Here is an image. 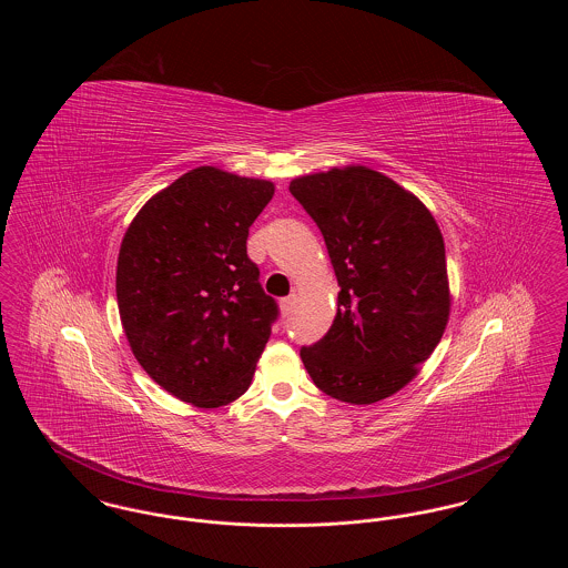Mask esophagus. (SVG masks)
Wrapping results in <instances>:
<instances>
[{
  "label": "esophagus",
  "instance_id": "34e87169",
  "mask_svg": "<svg viewBox=\"0 0 568 568\" xmlns=\"http://www.w3.org/2000/svg\"><path fill=\"white\" fill-rule=\"evenodd\" d=\"M294 306H296V296H287L281 300V311L285 317H290L294 313Z\"/></svg>",
  "mask_w": 568,
  "mask_h": 568
}]
</instances>
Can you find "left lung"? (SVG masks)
Wrapping results in <instances>:
<instances>
[{"label":"left lung","mask_w":568,"mask_h":568,"mask_svg":"<svg viewBox=\"0 0 568 568\" xmlns=\"http://www.w3.org/2000/svg\"><path fill=\"white\" fill-rule=\"evenodd\" d=\"M338 281V311L300 357L336 400L378 403L417 375L449 320L445 244L430 211L364 165L292 181Z\"/></svg>","instance_id":"obj_1"}]
</instances>
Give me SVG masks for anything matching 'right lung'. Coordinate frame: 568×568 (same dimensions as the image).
<instances>
[{"instance_id":"right-lung-1","label":"right lung","mask_w":568,"mask_h":568,"mask_svg":"<svg viewBox=\"0 0 568 568\" xmlns=\"http://www.w3.org/2000/svg\"><path fill=\"white\" fill-rule=\"evenodd\" d=\"M271 181L195 168L153 195L116 262L119 315L146 375L183 403L215 408L243 396L278 320L246 255Z\"/></svg>"}]
</instances>
